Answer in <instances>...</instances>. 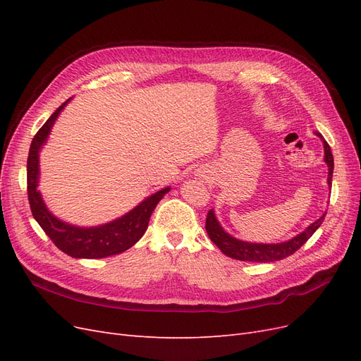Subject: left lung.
<instances>
[{"label":"left lung","instance_id":"8db88e82","mask_svg":"<svg viewBox=\"0 0 361 361\" xmlns=\"http://www.w3.org/2000/svg\"><path fill=\"white\" fill-rule=\"evenodd\" d=\"M318 137L322 138L324 143V152H325V162L329 166V185H331L333 180V170H334V159H333V154L331 149L329 146V143L324 140V137L319 133H314ZM326 214V212H325ZM325 214L316 220L314 223H312L305 231L300 235H297L295 238H292L290 241L288 243H281V244H251V243H245V241H239V239L231 236L228 233H226L223 231V227L220 226V223L216 221L214 211L207 212L206 216V232L209 235L211 241L220 248L223 253L228 257L236 259V260H244V262H276V260H281L290 255H293L295 251L300 250L305 243L309 241L310 236L318 231V227L322 224Z\"/></svg>","mask_w":361,"mask_h":361}]
</instances>
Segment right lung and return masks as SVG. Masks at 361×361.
I'll use <instances>...</instances> for the list:
<instances>
[{"label": "right lung", "instance_id": "right-lung-1", "mask_svg": "<svg viewBox=\"0 0 361 361\" xmlns=\"http://www.w3.org/2000/svg\"><path fill=\"white\" fill-rule=\"evenodd\" d=\"M68 102L69 99L54 111V114L37 130V134L31 141L27 159V192L32 216L36 218L43 232L49 236L57 248L72 257L101 259L123 253V251L138 243V239L145 235L152 212L155 211L157 204L170 188H164L155 192L122 218L99 227H76L57 220L47 209L45 203L40 197V192L37 191L39 150L47 141L49 130L63 110V106Z\"/></svg>", "mask_w": 361, "mask_h": 361}]
</instances>
